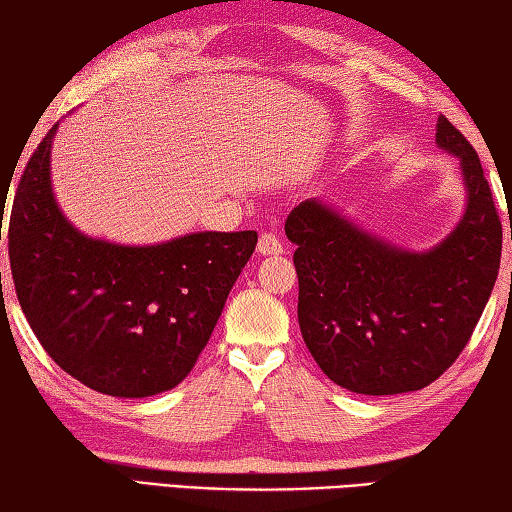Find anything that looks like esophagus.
Returning a JSON list of instances; mask_svg holds the SVG:
<instances>
[{
    "label": "esophagus",
    "mask_w": 512,
    "mask_h": 512,
    "mask_svg": "<svg viewBox=\"0 0 512 512\" xmlns=\"http://www.w3.org/2000/svg\"><path fill=\"white\" fill-rule=\"evenodd\" d=\"M257 253L259 255H282L284 253V246L282 241L273 232H262L257 241Z\"/></svg>",
    "instance_id": "1"
}]
</instances>
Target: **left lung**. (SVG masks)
<instances>
[{
  "label": "left lung",
  "mask_w": 512,
  "mask_h": 512,
  "mask_svg": "<svg viewBox=\"0 0 512 512\" xmlns=\"http://www.w3.org/2000/svg\"><path fill=\"white\" fill-rule=\"evenodd\" d=\"M436 142L461 160L467 210L443 244L406 253L318 201L284 223L296 244L298 323L320 370L363 395L420 391L458 359L495 287L501 221L481 160L447 117Z\"/></svg>",
  "instance_id": "left-lung-1"
}]
</instances>
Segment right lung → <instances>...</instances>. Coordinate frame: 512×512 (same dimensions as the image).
<instances>
[{
    "label": "right lung",
    "mask_w": 512,
    "mask_h": 512,
    "mask_svg": "<svg viewBox=\"0 0 512 512\" xmlns=\"http://www.w3.org/2000/svg\"><path fill=\"white\" fill-rule=\"evenodd\" d=\"M56 128L24 167L8 221L20 307L49 357L92 391H169L210 341L232 284L255 253L257 232H196L158 246L81 235L51 192Z\"/></svg>",
    "instance_id": "right-lung-1"
}]
</instances>
